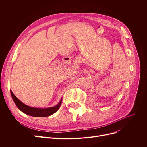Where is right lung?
I'll return each mask as SVG.
<instances>
[{
    "instance_id": "obj_1",
    "label": "right lung",
    "mask_w": 147,
    "mask_h": 147,
    "mask_svg": "<svg viewBox=\"0 0 147 147\" xmlns=\"http://www.w3.org/2000/svg\"><path fill=\"white\" fill-rule=\"evenodd\" d=\"M11 95L12 97V98L17 107V108L23 113L28 115L29 116H32L34 117H46L50 116L54 113L55 112L57 111V110L60 108V105L62 102V98L60 100L56 105L52 107H49V108H36V107H32L28 106L23 102H22L20 100H19L16 96L13 94L11 90H10Z\"/></svg>"
}]
</instances>
